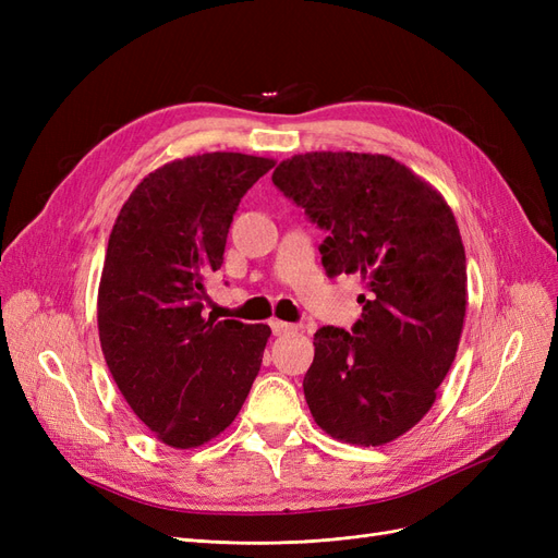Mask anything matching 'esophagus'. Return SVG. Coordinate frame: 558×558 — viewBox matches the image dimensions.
<instances>
[{
  "mask_svg": "<svg viewBox=\"0 0 558 558\" xmlns=\"http://www.w3.org/2000/svg\"><path fill=\"white\" fill-rule=\"evenodd\" d=\"M269 328H272L275 335H289V332H295V330H298V326L286 324V320H279V318L269 320Z\"/></svg>",
  "mask_w": 558,
  "mask_h": 558,
  "instance_id": "obj_1",
  "label": "esophagus"
}]
</instances>
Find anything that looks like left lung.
I'll return each mask as SVG.
<instances>
[{
    "label": "left lung",
    "instance_id": "1",
    "mask_svg": "<svg viewBox=\"0 0 558 558\" xmlns=\"http://www.w3.org/2000/svg\"><path fill=\"white\" fill-rule=\"evenodd\" d=\"M277 189L330 230L320 263L359 275L353 332L314 335L305 398L335 440L381 447L428 414L459 351L468 305L465 248L447 199L381 154L312 150L277 165Z\"/></svg>",
    "mask_w": 558,
    "mask_h": 558
}]
</instances>
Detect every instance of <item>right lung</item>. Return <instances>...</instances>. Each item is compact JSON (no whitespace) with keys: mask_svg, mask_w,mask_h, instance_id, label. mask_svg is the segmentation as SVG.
<instances>
[{"mask_svg":"<svg viewBox=\"0 0 558 558\" xmlns=\"http://www.w3.org/2000/svg\"><path fill=\"white\" fill-rule=\"evenodd\" d=\"M272 158L189 156L142 179L118 211L97 291L109 373L158 440L195 449L221 435L256 379L265 324L205 318L232 214Z\"/></svg>","mask_w":558,"mask_h":558,"instance_id":"right-lung-1","label":"right lung"}]
</instances>
